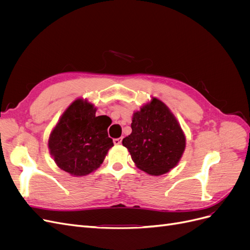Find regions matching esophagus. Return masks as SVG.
<instances>
[{
	"instance_id": "1",
	"label": "esophagus",
	"mask_w": 250,
	"mask_h": 250,
	"mask_svg": "<svg viewBox=\"0 0 250 250\" xmlns=\"http://www.w3.org/2000/svg\"><path fill=\"white\" fill-rule=\"evenodd\" d=\"M121 143H122V138H119V139L113 140V144H115V145H120Z\"/></svg>"
}]
</instances>
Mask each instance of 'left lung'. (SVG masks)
<instances>
[{
    "instance_id": "1",
    "label": "left lung",
    "mask_w": 250,
    "mask_h": 250,
    "mask_svg": "<svg viewBox=\"0 0 250 250\" xmlns=\"http://www.w3.org/2000/svg\"><path fill=\"white\" fill-rule=\"evenodd\" d=\"M131 129L122 144L140 170L158 176L178 164L186 149V135L163 101L152 97L134 111Z\"/></svg>"
}]
</instances>
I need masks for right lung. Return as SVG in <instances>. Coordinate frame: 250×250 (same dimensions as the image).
Returning a JSON list of instances; mask_svg holds the SVG:
<instances>
[{
    "instance_id": "1",
    "label": "right lung",
    "mask_w": 250,
    "mask_h": 250,
    "mask_svg": "<svg viewBox=\"0 0 250 250\" xmlns=\"http://www.w3.org/2000/svg\"><path fill=\"white\" fill-rule=\"evenodd\" d=\"M86 99L71 103L50 133L48 147L58 167L73 176H85L100 167L113 146L108 138L110 118L96 116Z\"/></svg>"
}]
</instances>
